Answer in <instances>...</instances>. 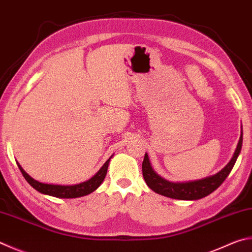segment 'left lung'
<instances>
[{
	"instance_id": "obj_1",
	"label": "left lung",
	"mask_w": 252,
	"mask_h": 252,
	"mask_svg": "<svg viewBox=\"0 0 252 252\" xmlns=\"http://www.w3.org/2000/svg\"><path fill=\"white\" fill-rule=\"evenodd\" d=\"M241 145L242 132L239 142H238L235 154L230 159V162L228 163L219 173L215 174L213 176L203 178V180L186 183H172L164 180V178L158 176V174L153 171V168L151 166L149 161V157L146 153L144 155L143 163H142V173H143L145 183L148 184L151 189L155 191V193L174 199H200L205 197V196L212 194L215 189H217L218 187L222 184V182L226 180V177L229 175V173L231 172L232 167H234L237 161L238 155H239L241 151Z\"/></svg>"
}]
</instances>
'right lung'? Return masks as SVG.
I'll use <instances>...</instances> for the list:
<instances>
[{"instance_id": "add662e5", "label": "right lung", "mask_w": 252, "mask_h": 252, "mask_svg": "<svg viewBox=\"0 0 252 252\" xmlns=\"http://www.w3.org/2000/svg\"><path fill=\"white\" fill-rule=\"evenodd\" d=\"M110 158L103 164L102 167L98 171V173L91 177L90 180L86 181L84 183H80V184L68 185V186L44 184V183L35 181L34 178H32L29 174L23 170L20 164L17 163V165H18V168L21 170L23 176H24V178L27 181V183H29L33 189L39 191V193L54 196V197H58V198H76V197H81V196L88 195L98 189L100 184L103 182L104 177H106Z\"/></svg>"}]
</instances>
